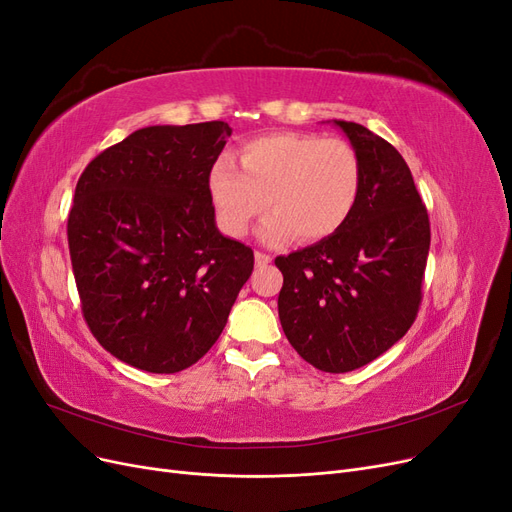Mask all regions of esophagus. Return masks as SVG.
<instances>
[{
  "mask_svg": "<svg viewBox=\"0 0 512 512\" xmlns=\"http://www.w3.org/2000/svg\"><path fill=\"white\" fill-rule=\"evenodd\" d=\"M254 260H256V267H267L273 258L269 254H265V252H256Z\"/></svg>",
  "mask_w": 512,
  "mask_h": 512,
  "instance_id": "esophagus-1",
  "label": "esophagus"
}]
</instances>
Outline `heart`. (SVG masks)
<instances>
[{
	"label": "heart",
	"mask_w": 512,
	"mask_h": 512,
	"mask_svg": "<svg viewBox=\"0 0 512 512\" xmlns=\"http://www.w3.org/2000/svg\"><path fill=\"white\" fill-rule=\"evenodd\" d=\"M241 166L230 156L215 160L209 192L222 228L243 237L267 207L258 237L282 245L327 239L342 228L359 203L361 160L342 138L282 132L254 138L241 147Z\"/></svg>",
	"instance_id": "obj_1"
}]
</instances>
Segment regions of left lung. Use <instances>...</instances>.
I'll return each mask as SVG.
<instances>
[{"mask_svg":"<svg viewBox=\"0 0 512 512\" xmlns=\"http://www.w3.org/2000/svg\"><path fill=\"white\" fill-rule=\"evenodd\" d=\"M361 160V194L335 235L277 256L282 329L307 363L359 369L408 333L421 305L429 218L401 153L361 123L333 119Z\"/></svg>","mask_w":512,"mask_h":512,"instance_id":"obj_1","label":"left lung"}]
</instances>
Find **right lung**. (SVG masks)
Masks as SVG:
<instances>
[{
    "instance_id": "right-lung-1",
    "label": "right lung",
    "mask_w": 512,
    "mask_h": 512,
    "mask_svg": "<svg viewBox=\"0 0 512 512\" xmlns=\"http://www.w3.org/2000/svg\"><path fill=\"white\" fill-rule=\"evenodd\" d=\"M230 126H149L91 160L76 183L68 245L83 316L119 361L175 374L218 342L254 269L215 226L211 166Z\"/></svg>"
}]
</instances>
